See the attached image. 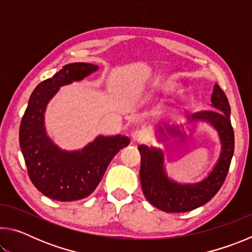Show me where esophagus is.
<instances>
[{"mask_svg":"<svg viewBox=\"0 0 252 252\" xmlns=\"http://www.w3.org/2000/svg\"><path fill=\"white\" fill-rule=\"evenodd\" d=\"M132 139L135 142H144L148 140V134L143 130H136L132 133Z\"/></svg>","mask_w":252,"mask_h":252,"instance_id":"obj_1","label":"esophagus"}]
</instances>
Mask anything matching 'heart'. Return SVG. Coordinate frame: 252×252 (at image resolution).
Wrapping results in <instances>:
<instances>
[{
    "label": "heart",
    "instance_id": "heart-1",
    "mask_svg": "<svg viewBox=\"0 0 252 252\" xmlns=\"http://www.w3.org/2000/svg\"><path fill=\"white\" fill-rule=\"evenodd\" d=\"M169 89H170L169 87H165V88H164V90H169ZM183 101H185V103H187V102H188V99H185Z\"/></svg>",
    "mask_w": 252,
    "mask_h": 252
}]
</instances>
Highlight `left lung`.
Masks as SVG:
<instances>
[{"label": "left lung", "instance_id": "obj_1", "mask_svg": "<svg viewBox=\"0 0 252 252\" xmlns=\"http://www.w3.org/2000/svg\"><path fill=\"white\" fill-rule=\"evenodd\" d=\"M212 110L199 111L191 116L192 120L206 121L218 131L222 151L210 174L194 185H179L167 177L163 168V156L160 150L139 146L141 153V181L144 197L152 206L165 212H187L203 206L215 197L227 177L234 151V133L230 121V104L227 95L215 84L211 95ZM169 134L185 136L179 127L167 129ZM162 134L164 133L161 131Z\"/></svg>", "mask_w": 252, "mask_h": 252}]
</instances>
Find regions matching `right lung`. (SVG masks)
Instances as JSON below:
<instances>
[{
  "mask_svg": "<svg viewBox=\"0 0 252 252\" xmlns=\"http://www.w3.org/2000/svg\"><path fill=\"white\" fill-rule=\"evenodd\" d=\"M97 70L90 63H70L44 80L30 96L20 126V147L34 187L50 199L75 201L90 195L111 160L130 143L125 135H100L79 151H63L51 141L44 127L46 104L60 87L82 80Z\"/></svg>",
  "mask_w": 252,
  "mask_h": 252,
  "instance_id": "1",
  "label": "right lung"
}]
</instances>
